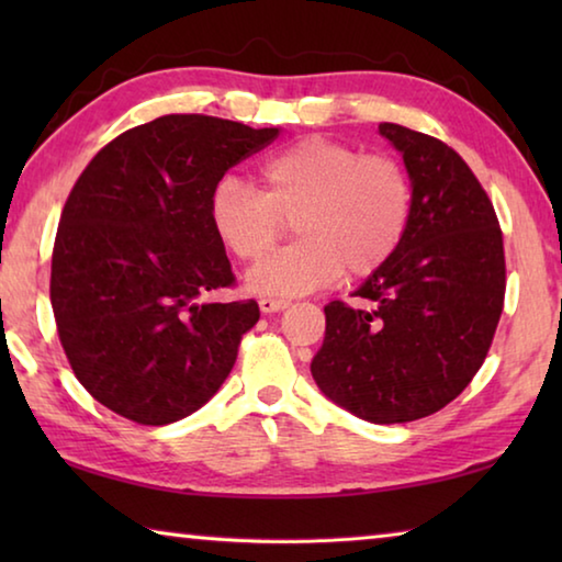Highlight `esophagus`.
<instances>
[{"label": "esophagus", "instance_id": "1", "mask_svg": "<svg viewBox=\"0 0 562 562\" xmlns=\"http://www.w3.org/2000/svg\"><path fill=\"white\" fill-rule=\"evenodd\" d=\"M290 302L288 300H278V297H260V310L265 315H270V312H280V310H288Z\"/></svg>", "mask_w": 562, "mask_h": 562}]
</instances>
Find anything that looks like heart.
<instances>
[{
    "label": "heart",
    "mask_w": 562,
    "mask_h": 562,
    "mask_svg": "<svg viewBox=\"0 0 562 562\" xmlns=\"http://www.w3.org/2000/svg\"><path fill=\"white\" fill-rule=\"evenodd\" d=\"M260 186L223 178L211 193L217 240L243 262L267 257L295 221L301 240L247 274L258 294H304L345 270L369 278L394 258L414 217V183L396 158L325 136L274 150Z\"/></svg>",
    "instance_id": "1"
}]
</instances>
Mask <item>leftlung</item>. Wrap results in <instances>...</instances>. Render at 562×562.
I'll list each match as a JSON object with an SVG mask.
<instances>
[{
  "label": "left lung",
  "mask_w": 562,
  "mask_h": 562,
  "mask_svg": "<svg viewBox=\"0 0 562 562\" xmlns=\"http://www.w3.org/2000/svg\"><path fill=\"white\" fill-rule=\"evenodd\" d=\"M404 154L414 217L402 247L355 292L325 307L312 376L331 402L372 424H404L453 402L486 359L506 297L496 211L443 140L379 123Z\"/></svg>",
  "instance_id": "8db88e82"
}]
</instances>
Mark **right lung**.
I'll return each mask as SVG.
<instances>
[{"instance_id": "add662e5", "label": "right lung", "mask_w": 562, "mask_h": 562, "mask_svg": "<svg viewBox=\"0 0 562 562\" xmlns=\"http://www.w3.org/2000/svg\"><path fill=\"white\" fill-rule=\"evenodd\" d=\"M278 136L170 113L123 131L74 183L52 252V307L76 379L111 412L173 424L231 374L260 307L198 302L235 288L211 193L227 168Z\"/></svg>"}]
</instances>
